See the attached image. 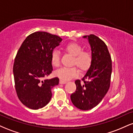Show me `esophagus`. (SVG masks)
Here are the masks:
<instances>
[{
  "label": "esophagus",
  "mask_w": 133,
  "mask_h": 133,
  "mask_svg": "<svg viewBox=\"0 0 133 133\" xmlns=\"http://www.w3.org/2000/svg\"><path fill=\"white\" fill-rule=\"evenodd\" d=\"M59 82H60V84H64L67 83V81H64V80H62V79H61Z\"/></svg>",
  "instance_id": "1"
}]
</instances>
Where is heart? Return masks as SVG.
Masks as SVG:
<instances>
[{"instance_id":"heart-1","label":"heart","mask_w":133,"mask_h":133,"mask_svg":"<svg viewBox=\"0 0 133 133\" xmlns=\"http://www.w3.org/2000/svg\"><path fill=\"white\" fill-rule=\"evenodd\" d=\"M65 50L69 54L74 56L72 64L77 65L81 70L85 71L89 68L92 62V56L89 52L82 51L83 48L80 44L71 42L65 46ZM51 62L55 67L60 64V54L58 51H54L51 55ZM78 69L76 67L61 68L55 72V75L62 80L68 81L76 77L78 74Z\"/></svg>"}]
</instances>
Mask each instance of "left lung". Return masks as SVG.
<instances>
[{"label": "left lung", "mask_w": 133, "mask_h": 133, "mask_svg": "<svg viewBox=\"0 0 133 133\" xmlns=\"http://www.w3.org/2000/svg\"><path fill=\"white\" fill-rule=\"evenodd\" d=\"M88 39L91 48L92 62L83 82L76 80V90L71 95L72 103L78 109L89 110L101 101L110 86L112 61L108 47L94 34L83 36Z\"/></svg>", "instance_id": "left-lung-1"}]
</instances>
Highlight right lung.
I'll list each match as a JSON object with an SVG mask.
<instances>
[{
	"mask_svg": "<svg viewBox=\"0 0 133 133\" xmlns=\"http://www.w3.org/2000/svg\"><path fill=\"white\" fill-rule=\"evenodd\" d=\"M62 39L46 32H36L20 47L13 67L15 87L19 100L31 109L43 108L52 97L51 89L59 84L57 77L45 79L52 71L51 55Z\"/></svg>",
	"mask_w": 133,
	"mask_h": 133,
	"instance_id": "add662e5",
	"label": "right lung"
}]
</instances>
